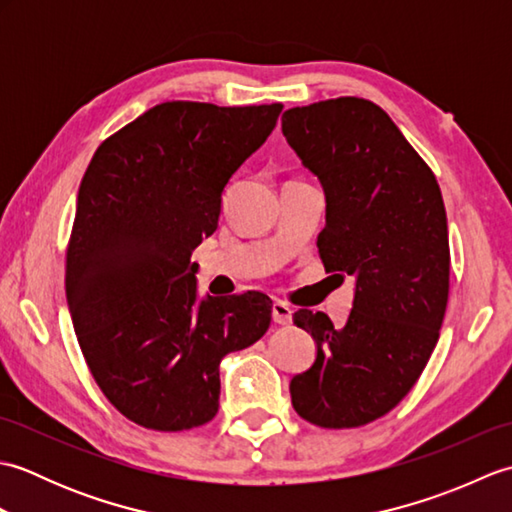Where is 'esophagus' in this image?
<instances>
[{
	"label": "esophagus",
	"mask_w": 512,
	"mask_h": 512,
	"mask_svg": "<svg viewBox=\"0 0 512 512\" xmlns=\"http://www.w3.org/2000/svg\"><path fill=\"white\" fill-rule=\"evenodd\" d=\"M273 321L279 325H288L292 321V310L288 303H284V301L273 303Z\"/></svg>",
	"instance_id": "34e87169"
}]
</instances>
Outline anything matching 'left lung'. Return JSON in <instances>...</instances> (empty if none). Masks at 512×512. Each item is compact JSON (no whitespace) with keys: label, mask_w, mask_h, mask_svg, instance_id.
Here are the masks:
<instances>
[{"label":"left lung","mask_w":512,"mask_h":512,"mask_svg":"<svg viewBox=\"0 0 512 512\" xmlns=\"http://www.w3.org/2000/svg\"><path fill=\"white\" fill-rule=\"evenodd\" d=\"M281 132L325 191V270L356 281L343 328L323 312L292 314L317 343L312 367L290 380L292 407L323 429L363 427L409 394L438 343L451 266L442 193L372 101L292 107Z\"/></svg>","instance_id":"left-lung-1"}]
</instances>
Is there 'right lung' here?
I'll list each match as a JSON object with an SVG mask.
<instances>
[{"label":"right lung","mask_w":512,"mask_h":512,"mask_svg":"<svg viewBox=\"0 0 512 512\" xmlns=\"http://www.w3.org/2000/svg\"><path fill=\"white\" fill-rule=\"evenodd\" d=\"M281 103L167 101L96 149L65 253V297L105 398L140 427L184 431L220 407V363L262 339V292L198 301L193 248L220 220L233 173L266 143Z\"/></svg>","instance_id":"1"}]
</instances>
